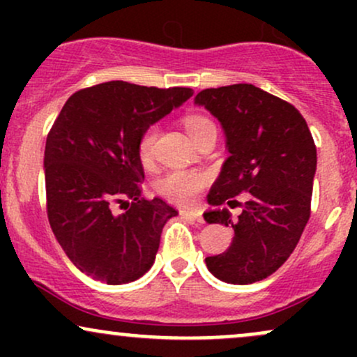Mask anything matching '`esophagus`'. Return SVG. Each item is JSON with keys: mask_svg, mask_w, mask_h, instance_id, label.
<instances>
[{"mask_svg": "<svg viewBox=\"0 0 357 357\" xmlns=\"http://www.w3.org/2000/svg\"><path fill=\"white\" fill-rule=\"evenodd\" d=\"M181 215L184 218H190V220H195V221H203V216H202V211L199 210H181Z\"/></svg>", "mask_w": 357, "mask_h": 357, "instance_id": "esophagus-1", "label": "esophagus"}]
</instances>
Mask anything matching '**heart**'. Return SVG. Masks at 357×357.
Returning a JSON list of instances; mask_svg holds the SVG:
<instances>
[{
    "label": "heart",
    "instance_id": "1",
    "mask_svg": "<svg viewBox=\"0 0 357 357\" xmlns=\"http://www.w3.org/2000/svg\"><path fill=\"white\" fill-rule=\"evenodd\" d=\"M188 134L191 139H195L204 127L211 126V121L202 116H190L184 121ZM158 130L155 127H149L144 134H142L141 141H139V155H141L142 162H149L153 159L154 142ZM208 184V176L204 173H190V171H171L165 178H161L155 184V191L166 199L174 203H190L199 191Z\"/></svg>",
    "mask_w": 357,
    "mask_h": 357
}]
</instances>
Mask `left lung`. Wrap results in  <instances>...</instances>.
<instances>
[{
  "mask_svg": "<svg viewBox=\"0 0 357 357\" xmlns=\"http://www.w3.org/2000/svg\"><path fill=\"white\" fill-rule=\"evenodd\" d=\"M223 127L230 155L211 186L208 223L231 227V245L206 267L227 284L272 275L297 247L310 216L317 151L302 114L252 84L204 89L195 97ZM241 192L249 202L236 222L220 204ZM233 202H228V204Z\"/></svg>",
  "mask_w": 357,
  "mask_h": 357,
  "instance_id": "8db88e82",
  "label": "left lung"
}]
</instances>
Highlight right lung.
<instances>
[{"label": "right lung", "instance_id": "obj_1", "mask_svg": "<svg viewBox=\"0 0 357 357\" xmlns=\"http://www.w3.org/2000/svg\"><path fill=\"white\" fill-rule=\"evenodd\" d=\"M191 96L186 87L112 80L65 102L45 146L47 213L65 255L85 275L121 285L153 267L162 227L178 211L141 196L139 141ZM117 202L128 204L121 215L113 213Z\"/></svg>", "mask_w": 357, "mask_h": 357}]
</instances>
